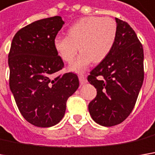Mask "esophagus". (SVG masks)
I'll use <instances>...</instances> for the list:
<instances>
[{
    "label": "esophagus",
    "mask_w": 155,
    "mask_h": 155,
    "mask_svg": "<svg viewBox=\"0 0 155 155\" xmlns=\"http://www.w3.org/2000/svg\"><path fill=\"white\" fill-rule=\"evenodd\" d=\"M79 80H80V83H81V85H84L85 83L87 82L86 77H85L84 75H80V76H79Z\"/></svg>",
    "instance_id": "obj_1"
}]
</instances>
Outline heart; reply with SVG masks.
Wrapping results in <instances>:
<instances>
[{"mask_svg":"<svg viewBox=\"0 0 155 155\" xmlns=\"http://www.w3.org/2000/svg\"><path fill=\"white\" fill-rule=\"evenodd\" d=\"M117 38V24L110 17L87 16L79 19L68 30V36H58L53 46L59 57L71 63L78 51H81L69 67L74 73H83L94 61L99 63L113 49Z\"/></svg>","mask_w":155,"mask_h":155,"instance_id":"obj_1","label":"heart"}]
</instances>
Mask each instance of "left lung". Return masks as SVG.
I'll list each match as a JSON object with an SVG mask.
<instances>
[{"instance_id": "8db88e82", "label": "left lung", "mask_w": 155, "mask_h": 155, "mask_svg": "<svg viewBox=\"0 0 155 155\" xmlns=\"http://www.w3.org/2000/svg\"><path fill=\"white\" fill-rule=\"evenodd\" d=\"M116 23L113 49L87 77L97 91L88 111L96 123L108 127L122 123L130 115L144 81L142 45L128 23L118 18Z\"/></svg>"}]
</instances>
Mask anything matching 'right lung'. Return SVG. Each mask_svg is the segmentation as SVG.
Instances as JSON below:
<instances>
[{
	"label": "right lung",
	"mask_w": 155,
	"mask_h": 155,
	"mask_svg": "<svg viewBox=\"0 0 155 155\" xmlns=\"http://www.w3.org/2000/svg\"><path fill=\"white\" fill-rule=\"evenodd\" d=\"M64 23L59 15L33 22L16 32L11 43L9 87L21 114L35 126L59 123L79 87L75 74L53 77L64 67L53 46Z\"/></svg>",
	"instance_id": "right-lung-1"
}]
</instances>
